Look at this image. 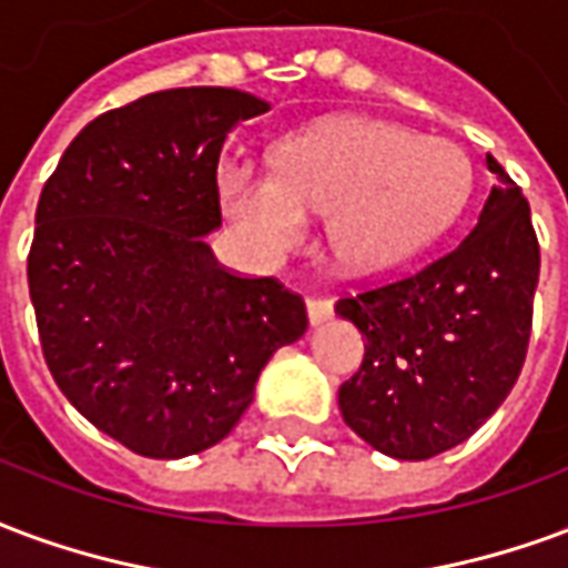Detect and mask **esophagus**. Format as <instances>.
Segmentation results:
<instances>
[{
	"instance_id": "obj_1",
	"label": "esophagus",
	"mask_w": 568,
	"mask_h": 568,
	"mask_svg": "<svg viewBox=\"0 0 568 568\" xmlns=\"http://www.w3.org/2000/svg\"><path fill=\"white\" fill-rule=\"evenodd\" d=\"M305 305H308V321L312 324H324V321L333 317V302L326 300V296H308Z\"/></svg>"
}]
</instances>
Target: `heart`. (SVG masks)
I'll list each match as a JSON object with an SVG mask.
<instances>
[{
    "instance_id": "obj_1",
    "label": "heart",
    "mask_w": 568,
    "mask_h": 568,
    "mask_svg": "<svg viewBox=\"0 0 568 568\" xmlns=\"http://www.w3.org/2000/svg\"><path fill=\"white\" fill-rule=\"evenodd\" d=\"M221 199L256 256L278 263L326 214V244L347 272H381L424 251L469 193V163L450 142L378 118H335L287 135L272 175L223 160Z\"/></svg>"
}]
</instances>
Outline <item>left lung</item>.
<instances>
[{"mask_svg": "<svg viewBox=\"0 0 568 568\" xmlns=\"http://www.w3.org/2000/svg\"><path fill=\"white\" fill-rule=\"evenodd\" d=\"M487 169L496 187L463 242L412 275L335 302L366 335L338 408L387 457L429 459L466 442L524 369L539 239L529 202L490 153Z\"/></svg>", "mask_w": 568, "mask_h": 568, "instance_id": "1", "label": "left lung"}]
</instances>
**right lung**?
Returning <instances> with one entry per match:
<instances>
[{"label":"right lung","mask_w":568,"mask_h":568,"mask_svg":"<svg viewBox=\"0 0 568 568\" xmlns=\"http://www.w3.org/2000/svg\"><path fill=\"white\" fill-rule=\"evenodd\" d=\"M268 111L230 87H175L90 120L36 209L29 300L69 403L123 448L178 459L217 445L254 399L305 302L221 266L226 132Z\"/></svg>","instance_id":"right-lung-1"}]
</instances>
